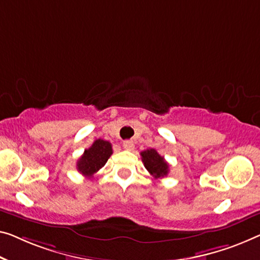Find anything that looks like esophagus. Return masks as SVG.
Masks as SVG:
<instances>
[{
  "instance_id": "esophagus-1",
  "label": "esophagus",
  "mask_w": 260,
  "mask_h": 260,
  "mask_svg": "<svg viewBox=\"0 0 260 260\" xmlns=\"http://www.w3.org/2000/svg\"><path fill=\"white\" fill-rule=\"evenodd\" d=\"M123 148L126 150H133L134 149V142L131 141V140H126L123 141Z\"/></svg>"
}]
</instances>
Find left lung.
<instances>
[{"label":"left lung","mask_w":260,"mask_h":260,"mask_svg":"<svg viewBox=\"0 0 260 260\" xmlns=\"http://www.w3.org/2000/svg\"><path fill=\"white\" fill-rule=\"evenodd\" d=\"M142 157V162L145 165V168L148 170L150 175L155 179H161L168 175L169 165L166 162L165 157L161 156L156 150L153 148L146 149L140 153Z\"/></svg>","instance_id":"8db88e82"}]
</instances>
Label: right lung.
Returning a JSON list of instances; mask_svg holds the SVG:
<instances>
[{
	"mask_svg": "<svg viewBox=\"0 0 260 260\" xmlns=\"http://www.w3.org/2000/svg\"><path fill=\"white\" fill-rule=\"evenodd\" d=\"M113 153L112 145L108 141L98 139L92 143L88 149H85L84 154L77 162V169L85 176L91 177L99 169H102L110 156Z\"/></svg>",
	"mask_w": 260,
	"mask_h": 260,
	"instance_id": "1",
	"label": "right lung"
}]
</instances>
